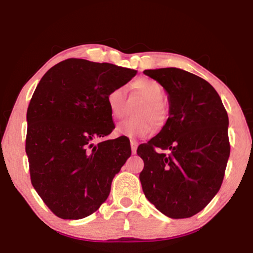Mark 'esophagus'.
<instances>
[{
  "label": "esophagus",
  "mask_w": 253,
  "mask_h": 253,
  "mask_svg": "<svg viewBox=\"0 0 253 253\" xmlns=\"http://www.w3.org/2000/svg\"><path fill=\"white\" fill-rule=\"evenodd\" d=\"M130 144H131V151H132V153L134 154L137 152V147H138V143L134 139H131L130 140Z\"/></svg>",
  "instance_id": "esophagus-1"
}]
</instances>
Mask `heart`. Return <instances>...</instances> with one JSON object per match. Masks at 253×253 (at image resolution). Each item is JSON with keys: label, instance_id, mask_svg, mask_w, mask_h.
Instances as JSON below:
<instances>
[{"label": "heart", "instance_id": "obj_1", "mask_svg": "<svg viewBox=\"0 0 253 253\" xmlns=\"http://www.w3.org/2000/svg\"><path fill=\"white\" fill-rule=\"evenodd\" d=\"M134 92L146 101L141 106L137 115L140 119L126 120L116 126V133L120 136H140L145 137L153 132L154 126H160L166 120L164 102L166 99L165 88L160 83L150 78L138 79L132 84ZM107 106L113 117L119 119L123 115L126 102V92L123 86H117L110 89L106 96Z\"/></svg>", "mask_w": 253, "mask_h": 253}]
</instances>
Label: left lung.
<instances>
[{
  "mask_svg": "<svg viewBox=\"0 0 253 253\" xmlns=\"http://www.w3.org/2000/svg\"><path fill=\"white\" fill-rule=\"evenodd\" d=\"M168 93L169 117L140 144L139 174L148 202L171 219L205 209L222 184L230 154L227 110L205 79L177 68L145 70Z\"/></svg>",
  "mask_w": 253,
  "mask_h": 253,
  "instance_id": "8db88e82",
  "label": "left lung"
}]
</instances>
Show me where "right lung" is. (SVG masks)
Wrapping results in <instances>:
<instances>
[{
    "mask_svg": "<svg viewBox=\"0 0 253 253\" xmlns=\"http://www.w3.org/2000/svg\"><path fill=\"white\" fill-rule=\"evenodd\" d=\"M136 74L115 64L68 58L38 84L27 108L25 151L33 188L61 219L94 213L131 155L126 136L96 145L93 140L115 127L107 93Z\"/></svg>",
    "mask_w": 253,
    "mask_h": 253,
    "instance_id": "add662e5",
    "label": "right lung"
}]
</instances>
